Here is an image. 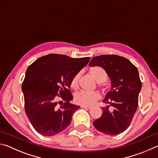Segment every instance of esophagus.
I'll return each mask as SVG.
<instances>
[{
    "label": "esophagus",
    "mask_w": 158,
    "mask_h": 158,
    "mask_svg": "<svg viewBox=\"0 0 158 158\" xmlns=\"http://www.w3.org/2000/svg\"><path fill=\"white\" fill-rule=\"evenodd\" d=\"M81 108H84L85 109H90V106H81Z\"/></svg>",
    "instance_id": "1"
}]
</instances>
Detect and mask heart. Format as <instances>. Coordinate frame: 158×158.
Masks as SVG:
<instances>
[{
    "mask_svg": "<svg viewBox=\"0 0 158 158\" xmlns=\"http://www.w3.org/2000/svg\"><path fill=\"white\" fill-rule=\"evenodd\" d=\"M90 73L96 81L99 83L105 81L108 78V75L106 71L102 68L99 66H95L90 68ZM81 73H77L71 79V87L74 89H77L79 86V81ZM100 94L98 92L93 91H80L74 95V102L81 106H91L100 99Z\"/></svg>",
    "mask_w": 158,
    "mask_h": 158,
    "instance_id": "obj_1",
    "label": "heart"
}]
</instances>
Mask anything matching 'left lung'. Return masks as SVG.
<instances>
[{
  "instance_id": "left-lung-1",
  "label": "left lung",
  "mask_w": 158,
  "mask_h": 158,
  "mask_svg": "<svg viewBox=\"0 0 158 158\" xmlns=\"http://www.w3.org/2000/svg\"><path fill=\"white\" fill-rule=\"evenodd\" d=\"M90 67L105 69L111 79V90L106 93L102 114L93 122L94 127L107 135H119L127 129L138 106L141 82L137 68L124 57L101 55L93 58Z\"/></svg>"
}]
</instances>
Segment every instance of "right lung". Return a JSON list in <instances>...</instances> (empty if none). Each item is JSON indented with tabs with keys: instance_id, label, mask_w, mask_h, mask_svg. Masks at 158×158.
Returning <instances> with one entry per match:
<instances>
[{
	"instance_id": "obj_1",
	"label": "right lung",
	"mask_w": 158,
	"mask_h": 158,
	"mask_svg": "<svg viewBox=\"0 0 158 158\" xmlns=\"http://www.w3.org/2000/svg\"><path fill=\"white\" fill-rule=\"evenodd\" d=\"M90 59L51 53L29 65L21 89L26 114L39 134L56 135L70 124L73 114L80 108L69 103L73 99L69 90L71 79Z\"/></svg>"
}]
</instances>
